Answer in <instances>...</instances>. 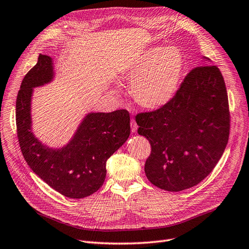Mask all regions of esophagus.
I'll return each instance as SVG.
<instances>
[{
  "label": "esophagus",
  "instance_id": "1",
  "mask_svg": "<svg viewBox=\"0 0 249 249\" xmlns=\"http://www.w3.org/2000/svg\"><path fill=\"white\" fill-rule=\"evenodd\" d=\"M130 125H131V131H132L133 133L136 132V130H137V124H136V122L134 121V120H132Z\"/></svg>",
  "mask_w": 249,
  "mask_h": 249
}]
</instances>
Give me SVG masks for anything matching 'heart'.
Here are the masks:
<instances>
[{
  "mask_svg": "<svg viewBox=\"0 0 249 249\" xmlns=\"http://www.w3.org/2000/svg\"><path fill=\"white\" fill-rule=\"evenodd\" d=\"M185 60L176 47L152 46L120 71L130 82V93L142 108L157 110L167 106L178 90Z\"/></svg>",
  "mask_w": 249,
  "mask_h": 249,
  "instance_id": "obj_1",
  "label": "heart"
}]
</instances>
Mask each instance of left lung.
I'll list each match as a JSON object with an SVG mask.
<instances>
[{
	"label": "left lung",
	"mask_w": 249,
	"mask_h": 249,
	"mask_svg": "<svg viewBox=\"0 0 249 249\" xmlns=\"http://www.w3.org/2000/svg\"><path fill=\"white\" fill-rule=\"evenodd\" d=\"M193 69L164 107L135 117L152 146L144 172L169 192L194 187L213 170L229 140L230 113L222 72L210 60Z\"/></svg>",
	"instance_id": "1"
}]
</instances>
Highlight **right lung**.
Here are the masks:
<instances>
[{"instance_id":"1","label":"right lung","mask_w":249,"mask_h":249,"mask_svg":"<svg viewBox=\"0 0 249 249\" xmlns=\"http://www.w3.org/2000/svg\"><path fill=\"white\" fill-rule=\"evenodd\" d=\"M54 78L53 59L40 54L17 94L18 142L27 165L48 186L69 198H85L103 186L107 160L129 137V113L126 109L88 113L67 144L49 148L34 134L32 98L34 88L49 84Z\"/></svg>"}]
</instances>
